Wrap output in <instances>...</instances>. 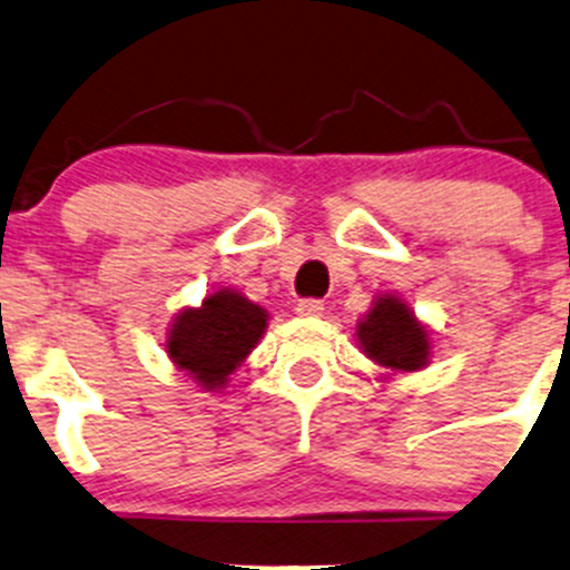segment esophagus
<instances>
[{"label":"esophagus","instance_id":"esophagus-1","mask_svg":"<svg viewBox=\"0 0 570 570\" xmlns=\"http://www.w3.org/2000/svg\"><path fill=\"white\" fill-rule=\"evenodd\" d=\"M295 312L301 314V317H320V314L325 312V303L317 301V297H303V301L297 303Z\"/></svg>","mask_w":570,"mask_h":570}]
</instances>
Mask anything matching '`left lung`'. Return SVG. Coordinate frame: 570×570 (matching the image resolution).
Here are the masks:
<instances>
[{"label":"left lung","mask_w":570,"mask_h":570,"mask_svg":"<svg viewBox=\"0 0 570 570\" xmlns=\"http://www.w3.org/2000/svg\"><path fill=\"white\" fill-rule=\"evenodd\" d=\"M358 342L372 361L389 370L413 372L428 364V333L396 297H381L375 303L358 325Z\"/></svg>","instance_id":"1"}]
</instances>
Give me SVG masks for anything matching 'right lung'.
<instances>
[{
    "mask_svg": "<svg viewBox=\"0 0 570 570\" xmlns=\"http://www.w3.org/2000/svg\"><path fill=\"white\" fill-rule=\"evenodd\" d=\"M267 314L237 292L209 295L200 308L178 314L168 338V353L178 370L193 375L204 389L226 383L239 361L262 338Z\"/></svg>",
    "mask_w": 570,
    "mask_h": 570,
    "instance_id": "right-lung-1",
    "label": "right lung"
}]
</instances>
